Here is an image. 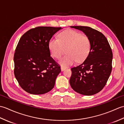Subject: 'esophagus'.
I'll list each match as a JSON object with an SVG mask.
<instances>
[{"mask_svg": "<svg viewBox=\"0 0 124 124\" xmlns=\"http://www.w3.org/2000/svg\"><path fill=\"white\" fill-rule=\"evenodd\" d=\"M65 69H66V68H65L64 67H61V70L62 71H64Z\"/></svg>", "mask_w": 124, "mask_h": 124, "instance_id": "34e87169", "label": "esophagus"}]
</instances>
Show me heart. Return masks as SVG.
Here are the masks:
<instances>
[{
  "instance_id": "obj_1",
  "label": "heart",
  "mask_w": 124,
  "mask_h": 124,
  "mask_svg": "<svg viewBox=\"0 0 124 124\" xmlns=\"http://www.w3.org/2000/svg\"><path fill=\"white\" fill-rule=\"evenodd\" d=\"M48 47L52 56L56 59H60L66 49L67 54L60 60L59 63L67 67L76 61L85 60L90 52L91 43L87 36L75 30H67L59 34V39H50Z\"/></svg>"
}]
</instances>
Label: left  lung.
<instances>
[{
  "mask_svg": "<svg viewBox=\"0 0 124 124\" xmlns=\"http://www.w3.org/2000/svg\"><path fill=\"white\" fill-rule=\"evenodd\" d=\"M79 30L90 39L91 48L85 60L72 68L70 84L75 92L92 95L103 88L112 70V52L109 42L103 34L85 26H71Z\"/></svg>",
  "mask_w": 124,
  "mask_h": 124,
  "instance_id": "8db88e82",
  "label": "left lung"
}]
</instances>
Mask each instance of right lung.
I'll return each instance as SVG.
<instances>
[{"mask_svg":"<svg viewBox=\"0 0 124 124\" xmlns=\"http://www.w3.org/2000/svg\"><path fill=\"white\" fill-rule=\"evenodd\" d=\"M61 29L36 27L26 32L18 41L14 56V75L28 93L43 94L53 88L61 68L51 56L48 43Z\"/></svg>","mask_w":124,"mask_h":124,"instance_id":"add662e5","label":"right lung"}]
</instances>
